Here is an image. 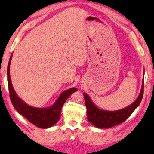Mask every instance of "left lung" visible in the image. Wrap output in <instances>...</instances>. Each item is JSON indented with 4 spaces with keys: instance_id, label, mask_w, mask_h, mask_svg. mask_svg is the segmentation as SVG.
<instances>
[{
    "instance_id": "1",
    "label": "left lung",
    "mask_w": 154,
    "mask_h": 154,
    "mask_svg": "<svg viewBox=\"0 0 154 154\" xmlns=\"http://www.w3.org/2000/svg\"><path fill=\"white\" fill-rule=\"evenodd\" d=\"M143 91L144 80H143L141 93L136 101L126 108L115 112L105 111L99 109L93 103L87 94L84 93L85 105L87 109L88 120L96 127L100 128H111L125 122L139 106L143 96Z\"/></svg>"
}]
</instances>
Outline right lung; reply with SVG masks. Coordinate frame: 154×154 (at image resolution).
<instances>
[{"mask_svg":"<svg viewBox=\"0 0 154 154\" xmlns=\"http://www.w3.org/2000/svg\"><path fill=\"white\" fill-rule=\"evenodd\" d=\"M11 57L12 55H11L7 67V81L11 101L14 108L19 114L22 115L23 117H25L27 120L34 125L36 126L37 127L47 128L53 126L58 122L60 118L61 110L64 103L70 95L77 91V88H72L69 90L64 91L57 100L55 103L49 108L41 109L29 106L18 97L12 87L9 72Z\"/></svg>","mask_w":154,"mask_h":154,"instance_id":"1","label":"right lung"}]
</instances>
